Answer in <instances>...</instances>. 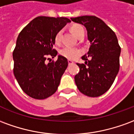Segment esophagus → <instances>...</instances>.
I'll return each instance as SVG.
<instances>
[{
    "instance_id": "esophagus-1",
    "label": "esophagus",
    "mask_w": 134,
    "mask_h": 134,
    "mask_svg": "<svg viewBox=\"0 0 134 134\" xmlns=\"http://www.w3.org/2000/svg\"><path fill=\"white\" fill-rule=\"evenodd\" d=\"M68 64H69V65L73 64H74V62L72 61V60H68Z\"/></svg>"
}]
</instances>
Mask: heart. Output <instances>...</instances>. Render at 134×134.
Masks as SVG:
<instances>
[{
    "mask_svg": "<svg viewBox=\"0 0 134 134\" xmlns=\"http://www.w3.org/2000/svg\"><path fill=\"white\" fill-rule=\"evenodd\" d=\"M71 30L72 31V33L75 34V36H76L77 38L81 35L82 34H85L84 29L80 25H73L71 27ZM62 35V31H59L56 34L55 36H54V41L56 44H59L61 41ZM59 52L62 56H63L64 57L70 60H74L81 54V51L79 49L70 47H65L62 48Z\"/></svg>",
    "mask_w": 134,
    "mask_h": 134,
    "instance_id": "b5f03b06",
    "label": "heart"
}]
</instances>
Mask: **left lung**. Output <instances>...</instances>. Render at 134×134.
Returning a JSON list of instances; mask_svg holds the SVG:
<instances>
[{
	"instance_id": "8db88e82",
	"label": "left lung",
	"mask_w": 134,
	"mask_h": 134,
	"mask_svg": "<svg viewBox=\"0 0 134 134\" xmlns=\"http://www.w3.org/2000/svg\"><path fill=\"white\" fill-rule=\"evenodd\" d=\"M73 22L86 28L90 47L79 64L80 72L75 76L78 90L89 97H98L111 87L119 71L121 47L114 31L100 19L94 16L71 18Z\"/></svg>"
}]
</instances>
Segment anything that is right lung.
<instances>
[{"mask_svg":"<svg viewBox=\"0 0 134 134\" xmlns=\"http://www.w3.org/2000/svg\"><path fill=\"white\" fill-rule=\"evenodd\" d=\"M70 22L65 17L38 16L19 34L13 52V74L22 90L33 98H47L58 88L68 61L62 55L48 64L46 59L57 56L54 36Z\"/></svg>","mask_w":134,"mask_h":134,"instance_id":"obj_1","label":"right lung"}]
</instances>
